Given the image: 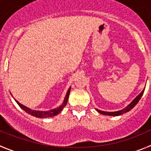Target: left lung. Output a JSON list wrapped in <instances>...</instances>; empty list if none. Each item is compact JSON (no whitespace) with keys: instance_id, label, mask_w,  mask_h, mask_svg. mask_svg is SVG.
<instances>
[{"instance_id":"left-lung-1","label":"left lung","mask_w":151,"mask_h":151,"mask_svg":"<svg viewBox=\"0 0 151 151\" xmlns=\"http://www.w3.org/2000/svg\"><path fill=\"white\" fill-rule=\"evenodd\" d=\"M144 91H145V88L142 90V92H141L139 95H137V96H136V98H135L134 99H133V101H132V102H131L129 105L127 106L124 109H121V110H118V111H115V112H105V111H101V110H99V109H96V110L98 111L99 113L102 114V115H111V116H118V115H122V114L125 113V112H129V111H130L131 109L134 107L135 106L138 104V102H139V100L141 99V98H142Z\"/></svg>"}]
</instances>
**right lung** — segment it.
Returning <instances> with one entry per match:
<instances>
[{"label": "right lung", "instance_id": "1", "mask_svg": "<svg viewBox=\"0 0 151 151\" xmlns=\"http://www.w3.org/2000/svg\"><path fill=\"white\" fill-rule=\"evenodd\" d=\"M70 91H71V87H69L68 89L67 93H66L65 97L64 98V101H63V104L58 106L56 109H50V110L48 111H39V110H34V109H31L25 106H24L23 104H20V103L18 102L17 100L15 99V101H16L17 104H18V106L22 108L23 110H24L27 113L29 114V115H33V116L36 117V118H50V117H53L55 115H58L60 112L63 109V108L65 106V105L67 104L68 100V97H69V94H70Z\"/></svg>", "mask_w": 151, "mask_h": 151}]
</instances>
